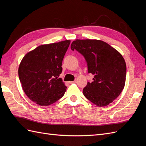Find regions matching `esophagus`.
Listing matches in <instances>:
<instances>
[{"mask_svg": "<svg viewBox=\"0 0 146 146\" xmlns=\"http://www.w3.org/2000/svg\"><path fill=\"white\" fill-rule=\"evenodd\" d=\"M70 84H72V83H77V80H74V81H73V82H69Z\"/></svg>", "mask_w": 146, "mask_h": 146, "instance_id": "1", "label": "esophagus"}]
</instances>
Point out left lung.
I'll list each match as a JSON object with an SVG mask.
<instances>
[{
  "instance_id": "1",
  "label": "left lung",
  "mask_w": 146,
  "mask_h": 146,
  "mask_svg": "<svg viewBox=\"0 0 146 146\" xmlns=\"http://www.w3.org/2000/svg\"><path fill=\"white\" fill-rule=\"evenodd\" d=\"M85 59L88 73L94 75L83 94L92 104L104 107L120 95L125 86L126 64L122 55L107 42L96 39H77L70 46Z\"/></svg>"
}]
</instances>
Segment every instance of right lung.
I'll list each match as a JSON object with an SVG mask.
<instances>
[{"label":"right lung","instance_id":"obj_1","mask_svg":"<svg viewBox=\"0 0 146 146\" xmlns=\"http://www.w3.org/2000/svg\"><path fill=\"white\" fill-rule=\"evenodd\" d=\"M70 40L39 46L27 53L20 63L18 74L23 89L36 104L47 106L64 96L62 61Z\"/></svg>","mask_w":146,"mask_h":146}]
</instances>
